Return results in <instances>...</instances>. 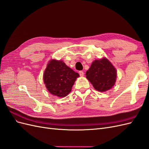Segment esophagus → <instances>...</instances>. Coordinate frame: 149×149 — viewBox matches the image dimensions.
<instances>
[{
	"label": "esophagus",
	"mask_w": 149,
	"mask_h": 149,
	"mask_svg": "<svg viewBox=\"0 0 149 149\" xmlns=\"http://www.w3.org/2000/svg\"><path fill=\"white\" fill-rule=\"evenodd\" d=\"M79 75L81 76H84V72L83 71H79Z\"/></svg>",
	"instance_id": "esophagus-1"
}]
</instances>
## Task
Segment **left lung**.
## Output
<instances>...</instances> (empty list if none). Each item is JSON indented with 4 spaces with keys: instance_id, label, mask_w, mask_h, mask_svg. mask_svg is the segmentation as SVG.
<instances>
[{
    "instance_id": "obj_1",
    "label": "left lung",
    "mask_w": 149,
    "mask_h": 149,
    "mask_svg": "<svg viewBox=\"0 0 149 149\" xmlns=\"http://www.w3.org/2000/svg\"><path fill=\"white\" fill-rule=\"evenodd\" d=\"M87 79L94 89L100 92L107 91L115 84L117 72L106 58L94 61L86 73Z\"/></svg>"
}]
</instances>
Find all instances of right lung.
Listing matches in <instances>:
<instances>
[{"label":"right lung","instance_id":"1","mask_svg":"<svg viewBox=\"0 0 149 149\" xmlns=\"http://www.w3.org/2000/svg\"><path fill=\"white\" fill-rule=\"evenodd\" d=\"M79 74L67 66L63 61H49L43 74L44 83L48 91L58 97L68 94Z\"/></svg>","mask_w":149,"mask_h":149}]
</instances>
